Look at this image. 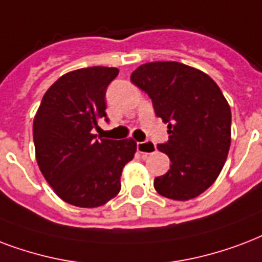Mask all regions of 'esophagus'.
<instances>
[{
	"mask_svg": "<svg viewBox=\"0 0 262 262\" xmlns=\"http://www.w3.org/2000/svg\"><path fill=\"white\" fill-rule=\"evenodd\" d=\"M137 151L144 155H149L157 151V145L151 143V141H143V143H137Z\"/></svg>",
	"mask_w": 262,
	"mask_h": 262,
	"instance_id": "esophagus-1",
	"label": "esophagus"
}]
</instances>
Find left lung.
<instances>
[{"label": "left lung", "mask_w": 262, "mask_h": 262, "mask_svg": "<svg viewBox=\"0 0 262 262\" xmlns=\"http://www.w3.org/2000/svg\"><path fill=\"white\" fill-rule=\"evenodd\" d=\"M130 81L167 123L169 140L158 149L171 165L154 180L157 192L173 201L199 196L217 180L231 145V108L223 92L206 73L179 61L141 64Z\"/></svg>", "instance_id": "left-lung-1"}]
</instances>
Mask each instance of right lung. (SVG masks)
<instances>
[{
    "mask_svg": "<svg viewBox=\"0 0 262 262\" xmlns=\"http://www.w3.org/2000/svg\"><path fill=\"white\" fill-rule=\"evenodd\" d=\"M115 67L70 71L43 95L33 122L38 167L55 193L78 207L103 206L121 191L122 169L135 157L133 139L96 140L107 121L105 91Z\"/></svg>",
    "mask_w": 262,
    "mask_h": 262,
    "instance_id": "right-lung-1",
    "label": "right lung"
}]
</instances>
